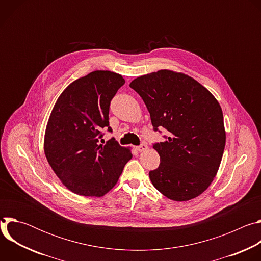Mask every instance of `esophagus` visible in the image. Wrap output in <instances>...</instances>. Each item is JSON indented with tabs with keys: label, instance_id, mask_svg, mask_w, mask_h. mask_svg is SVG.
<instances>
[{
	"label": "esophagus",
	"instance_id": "esophagus-1",
	"mask_svg": "<svg viewBox=\"0 0 261 261\" xmlns=\"http://www.w3.org/2000/svg\"><path fill=\"white\" fill-rule=\"evenodd\" d=\"M147 148V145L143 142V143H141L140 145H138V146H136V150L138 151V152H144L145 150Z\"/></svg>",
	"mask_w": 261,
	"mask_h": 261
}]
</instances>
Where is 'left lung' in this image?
<instances>
[{
	"label": "left lung",
	"instance_id": "obj_1",
	"mask_svg": "<svg viewBox=\"0 0 261 261\" xmlns=\"http://www.w3.org/2000/svg\"><path fill=\"white\" fill-rule=\"evenodd\" d=\"M130 88L142 98L155 131L169 132L153 145L161 162L148 173L154 187L174 201L199 196L214 180L225 147L219 102L191 76L167 69L133 80Z\"/></svg>",
	"mask_w": 261,
	"mask_h": 261
}]
</instances>
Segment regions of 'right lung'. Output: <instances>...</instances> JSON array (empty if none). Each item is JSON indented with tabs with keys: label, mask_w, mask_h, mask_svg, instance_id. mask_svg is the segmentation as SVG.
Here are the masks:
<instances>
[{
	"label": "right lung",
	"mask_w": 261,
	"mask_h": 261,
	"mask_svg": "<svg viewBox=\"0 0 261 261\" xmlns=\"http://www.w3.org/2000/svg\"><path fill=\"white\" fill-rule=\"evenodd\" d=\"M125 84L122 75L97 70L71 83L59 96L49 116L44 154L62 184L82 196L101 197L113 189L126 163L130 147L115 138L100 144L102 131L111 132L109 105Z\"/></svg>",
	"instance_id": "add662e5"
}]
</instances>
